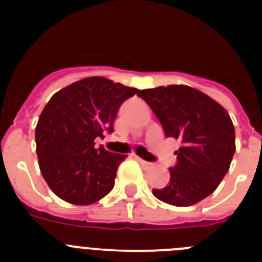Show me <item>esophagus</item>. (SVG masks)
<instances>
[{"label": "esophagus", "mask_w": 262, "mask_h": 262, "mask_svg": "<svg viewBox=\"0 0 262 262\" xmlns=\"http://www.w3.org/2000/svg\"><path fill=\"white\" fill-rule=\"evenodd\" d=\"M136 160H138L139 163L142 164L143 166H151L152 165V163H148V161H145V160L140 159V157H139V156H136Z\"/></svg>", "instance_id": "esophagus-1"}]
</instances>
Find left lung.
I'll return each instance as SVG.
<instances>
[{"mask_svg":"<svg viewBox=\"0 0 262 262\" xmlns=\"http://www.w3.org/2000/svg\"><path fill=\"white\" fill-rule=\"evenodd\" d=\"M152 108L166 138L181 140L170 180L154 189L157 200L186 207L214 193L235 154V128L222 105L186 85H168L138 93Z\"/></svg>","mask_w":262,"mask_h":262,"instance_id":"8db88e82","label":"left lung"}]
</instances>
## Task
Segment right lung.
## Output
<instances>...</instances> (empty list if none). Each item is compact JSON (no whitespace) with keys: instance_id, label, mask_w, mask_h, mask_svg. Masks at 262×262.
<instances>
[{"instance_id":"right-lung-1","label":"right lung","mask_w":262,"mask_h":262,"mask_svg":"<svg viewBox=\"0 0 262 262\" xmlns=\"http://www.w3.org/2000/svg\"><path fill=\"white\" fill-rule=\"evenodd\" d=\"M138 89L105 77H88L53 94L35 128L36 155L51 190L72 205H92L114 187L127 155L96 148V138L114 131L120 105Z\"/></svg>"}]
</instances>
